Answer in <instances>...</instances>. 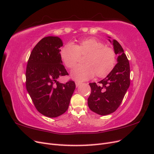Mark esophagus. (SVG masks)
I'll return each instance as SVG.
<instances>
[{
	"label": "esophagus",
	"mask_w": 154,
	"mask_h": 154,
	"mask_svg": "<svg viewBox=\"0 0 154 154\" xmlns=\"http://www.w3.org/2000/svg\"><path fill=\"white\" fill-rule=\"evenodd\" d=\"M82 83L81 82H75V85H76V87H78L79 85H80V84H81Z\"/></svg>",
	"instance_id": "34e87169"
}]
</instances>
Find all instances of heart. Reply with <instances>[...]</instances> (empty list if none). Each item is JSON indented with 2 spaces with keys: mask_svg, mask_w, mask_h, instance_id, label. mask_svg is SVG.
Wrapping results in <instances>:
<instances>
[{
  "mask_svg": "<svg viewBox=\"0 0 154 154\" xmlns=\"http://www.w3.org/2000/svg\"><path fill=\"white\" fill-rule=\"evenodd\" d=\"M59 55L63 63L68 68H73L80 56H84L85 64L77 66L72 71L71 75L78 81H86L95 76L105 77L112 70L116 63V52L110 47L98 39H84L77 45L68 43L61 48Z\"/></svg>",
  "mask_w": 154,
  "mask_h": 154,
  "instance_id": "heart-1",
  "label": "heart"
}]
</instances>
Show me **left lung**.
Returning <instances> with one entry per match:
<instances>
[{
    "instance_id": "obj_1",
    "label": "left lung",
    "mask_w": 154,
    "mask_h": 154,
    "mask_svg": "<svg viewBox=\"0 0 154 154\" xmlns=\"http://www.w3.org/2000/svg\"><path fill=\"white\" fill-rule=\"evenodd\" d=\"M112 43L116 54L119 55L117 64L98 84H89L91 91L88 99V106L93 112L100 115L115 112L120 106L130 86L129 62L121 45L115 39Z\"/></svg>"
}]
</instances>
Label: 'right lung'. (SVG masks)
Wrapping results in <instances>:
<instances>
[{
  "label": "right lung",
  "mask_w": 154,
  "mask_h": 154,
  "mask_svg": "<svg viewBox=\"0 0 154 154\" xmlns=\"http://www.w3.org/2000/svg\"><path fill=\"white\" fill-rule=\"evenodd\" d=\"M61 39L43 38L34 47L28 59L26 72V89L34 106L43 115L55 118L65 112L75 89V82L57 81L68 75L59 55Z\"/></svg>",
  "instance_id": "add662e5"
}]
</instances>
